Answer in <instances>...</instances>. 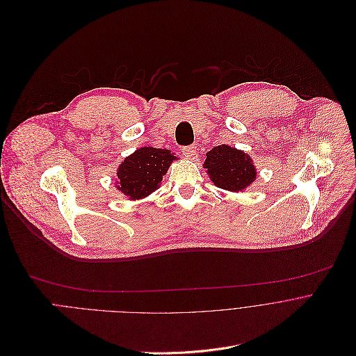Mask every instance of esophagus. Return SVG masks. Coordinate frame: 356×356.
Here are the masks:
<instances>
[{"label": "esophagus", "instance_id": "34e87169", "mask_svg": "<svg viewBox=\"0 0 356 356\" xmlns=\"http://www.w3.org/2000/svg\"><path fill=\"white\" fill-rule=\"evenodd\" d=\"M195 153H196V147L195 146H186V147L182 149V154L186 159H192L195 156Z\"/></svg>", "mask_w": 356, "mask_h": 356}]
</instances>
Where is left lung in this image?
Listing matches in <instances>:
<instances>
[{
  "mask_svg": "<svg viewBox=\"0 0 356 356\" xmlns=\"http://www.w3.org/2000/svg\"><path fill=\"white\" fill-rule=\"evenodd\" d=\"M204 168L216 186L233 192L247 188L257 175L250 156L229 146H218L206 154Z\"/></svg>",
  "mask_w": 356,
  "mask_h": 356,
  "instance_id": "8db88e82",
  "label": "left lung"
}]
</instances>
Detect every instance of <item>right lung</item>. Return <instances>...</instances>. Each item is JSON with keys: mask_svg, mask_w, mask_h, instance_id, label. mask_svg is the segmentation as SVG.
<instances>
[{"mask_svg": "<svg viewBox=\"0 0 356 356\" xmlns=\"http://www.w3.org/2000/svg\"><path fill=\"white\" fill-rule=\"evenodd\" d=\"M177 157L170 150L141 147L126 157L118 170V189L130 199H140L154 192L170 164Z\"/></svg>", "mask_w": 356, "mask_h": 356, "instance_id": "add662e5", "label": "right lung"}]
</instances>
